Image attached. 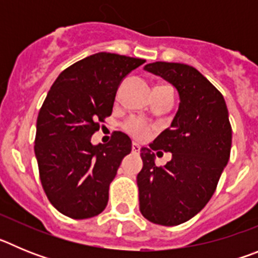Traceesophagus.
<instances>
[{
	"instance_id": "34e87169",
	"label": "esophagus",
	"mask_w": 258,
	"mask_h": 258,
	"mask_svg": "<svg viewBox=\"0 0 258 258\" xmlns=\"http://www.w3.org/2000/svg\"><path fill=\"white\" fill-rule=\"evenodd\" d=\"M132 151L136 152V154H138V152L141 151V146L138 145V143L133 142V143H132Z\"/></svg>"
}]
</instances>
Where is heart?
<instances>
[{
    "label": "heart",
    "mask_w": 258,
    "mask_h": 258,
    "mask_svg": "<svg viewBox=\"0 0 258 258\" xmlns=\"http://www.w3.org/2000/svg\"><path fill=\"white\" fill-rule=\"evenodd\" d=\"M124 131L127 134H131L132 137L137 138V140H142V138L149 136L150 131H151V126L146 121L141 120V118L132 117L127 121H125Z\"/></svg>",
    "instance_id": "heart-1"
}]
</instances>
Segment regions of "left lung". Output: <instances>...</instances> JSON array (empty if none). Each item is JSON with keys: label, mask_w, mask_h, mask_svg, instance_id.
<instances>
[{"label": "left lung", "mask_w": 258, "mask_h": 258, "mask_svg": "<svg viewBox=\"0 0 258 258\" xmlns=\"http://www.w3.org/2000/svg\"><path fill=\"white\" fill-rule=\"evenodd\" d=\"M145 70L161 76L179 94L170 127L141 150L137 175L140 211L146 220L177 226L199 213L211 200L231 151V125L223 95L197 68L155 61ZM172 152L164 167L154 165L152 151Z\"/></svg>", "instance_id": "1"}]
</instances>
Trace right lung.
<instances>
[{"instance_id": "1", "label": "right lung", "mask_w": 258, "mask_h": 258, "mask_svg": "<svg viewBox=\"0 0 258 258\" xmlns=\"http://www.w3.org/2000/svg\"><path fill=\"white\" fill-rule=\"evenodd\" d=\"M112 52L76 61L50 88L37 117L35 154L42 188L61 214L74 220L94 217L108 203L109 183L132 151V141L113 132L106 145L90 140L112 113L125 76L145 63Z\"/></svg>"}]
</instances>
